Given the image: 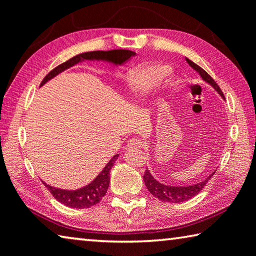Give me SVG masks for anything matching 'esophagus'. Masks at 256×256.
I'll list each match as a JSON object with an SVG mask.
<instances>
[{
    "instance_id": "obj_1",
    "label": "esophagus",
    "mask_w": 256,
    "mask_h": 256,
    "mask_svg": "<svg viewBox=\"0 0 256 256\" xmlns=\"http://www.w3.org/2000/svg\"><path fill=\"white\" fill-rule=\"evenodd\" d=\"M144 142L140 139H131L128 142V149H141L144 148Z\"/></svg>"
}]
</instances>
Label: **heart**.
I'll use <instances>...</instances> for the list:
<instances>
[{
    "label": "heart",
    "mask_w": 256,
    "mask_h": 256,
    "mask_svg": "<svg viewBox=\"0 0 256 256\" xmlns=\"http://www.w3.org/2000/svg\"><path fill=\"white\" fill-rule=\"evenodd\" d=\"M168 70L165 67H149L134 72L131 76V88L136 93H144L160 82L168 75Z\"/></svg>",
    "instance_id": "b5f03b06"
}]
</instances>
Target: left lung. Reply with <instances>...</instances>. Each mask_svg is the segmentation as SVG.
Listing matches in <instances>:
<instances>
[{"label":"left lung","instance_id":"obj_1","mask_svg":"<svg viewBox=\"0 0 256 256\" xmlns=\"http://www.w3.org/2000/svg\"><path fill=\"white\" fill-rule=\"evenodd\" d=\"M186 62H188L194 70L200 72L202 78L204 80L205 82H208L212 85L222 98H224V94H223V92L221 91L220 86H218V85L216 83V80H214L212 77L208 74V72L202 70V67L198 66V64L192 62V60L186 59ZM214 173L210 174L208 178H206L204 181L200 182V184L186 186H166L163 184H160V182H158L155 178L150 174L148 170H146V172L144 174V181L146 186H147V189L149 190V192L152 194V196L158 198L160 200L168 202H182L192 200V198L196 196L197 194H200L202 190L204 189V186L208 184V182L210 181V178L214 176Z\"/></svg>","mask_w":256,"mask_h":256}]
</instances>
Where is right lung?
<instances>
[{
  "label": "right lung",
  "mask_w": 256,
  "mask_h": 256,
  "mask_svg": "<svg viewBox=\"0 0 256 256\" xmlns=\"http://www.w3.org/2000/svg\"><path fill=\"white\" fill-rule=\"evenodd\" d=\"M136 52L130 50H110V51H91V52H84V54H77L72 56L66 62H64L59 66H56L54 70H52L48 74L44 77L40 85L46 84L48 80L54 78L59 72H64L67 68H70L74 64H78L82 60H106V62H112L115 64H122L134 56ZM117 158H118V154L114 156L109 163L104 166V168L100 172L98 176L93 180L91 184L88 186L80 188L77 190H64L54 188L46 184L43 182L44 186H46L48 192H51L56 200L62 202V204L68 206V208H88L91 206L98 204V202L102 200V197L106 194L108 186H109V172L112 168L114 163H115Z\"/></svg>",
  "instance_id": "add662e5"
}]
</instances>
